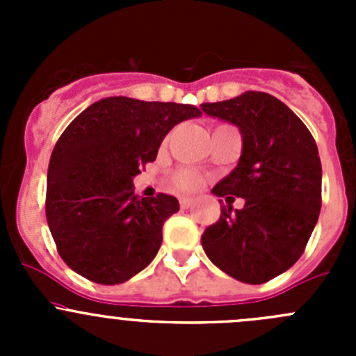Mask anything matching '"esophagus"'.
Wrapping results in <instances>:
<instances>
[{"mask_svg": "<svg viewBox=\"0 0 356 356\" xmlns=\"http://www.w3.org/2000/svg\"><path fill=\"white\" fill-rule=\"evenodd\" d=\"M179 203H181V208H189L193 203H195V200L189 198V196H182V198L179 200Z\"/></svg>", "mask_w": 356, "mask_h": 356, "instance_id": "34e87169", "label": "esophagus"}]
</instances>
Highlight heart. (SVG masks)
Here are the masks:
<instances>
[{
	"mask_svg": "<svg viewBox=\"0 0 356 356\" xmlns=\"http://www.w3.org/2000/svg\"><path fill=\"white\" fill-rule=\"evenodd\" d=\"M203 182V179L200 177L196 172L193 170H179L174 175V184L177 186L182 191H193V189H198Z\"/></svg>",
	"mask_w": 356,
	"mask_h": 356,
	"instance_id": "heart-1",
	"label": "heart"
}]
</instances>
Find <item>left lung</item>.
<instances>
[{
  "label": "left lung",
  "instance_id": "left-lung-1",
  "mask_svg": "<svg viewBox=\"0 0 356 356\" xmlns=\"http://www.w3.org/2000/svg\"><path fill=\"white\" fill-rule=\"evenodd\" d=\"M207 115L239 127L243 152L211 193L227 201L201 236L211 264L246 284H264L303 254L322 207V165L307 125L274 96L246 91L203 103ZM245 200L241 211L230 203ZM222 203V200H218Z\"/></svg>",
  "mask_w": 356,
  "mask_h": 356
}]
</instances>
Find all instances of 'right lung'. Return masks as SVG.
Wrapping results in <instances>:
<instances>
[{
    "label": "right lung",
    "mask_w": 356,
    "mask_h": 356,
    "mask_svg": "<svg viewBox=\"0 0 356 356\" xmlns=\"http://www.w3.org/2000/svg\"><path fill=\"white\" fill-rule=\"evenodd\" d=\"M200 115L193 105L110 96L70 122L49 160L46 218L72 270L111 286L152 264L179 201L139 198L132 179L155 161L174 125Z\"/></svg>",
    "instance_id": "add662e5"
}]
</instances>
